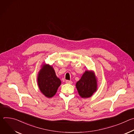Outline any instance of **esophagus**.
Segmentation results:
<instances>
[{"label": "esophagus", "mask_w": 134, "mask_h": 134, "mask_svg": "<svg viewBox=\"0 0 134 134\" xmlns=\"http://www.w3.org/2000/svg\"><path fill=\"white\" fill-rule=\"evenodd\" d=\"M66 83L67 84H72V81H69V80H66Z\"/></svg>", "instance_id": "34e87169"}]
</instances>
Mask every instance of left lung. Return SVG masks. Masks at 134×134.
Masks as SVG:
<instances>
[{
    "label": "left lung",
    "mask_w": 134,
    "mask_h": 134,
    "mask_svg": "<svg viewBox=\"0 0 134 134\" xmlns=\"http://www.w3.org/2000/svg\"><path fill=\"white\" fill-rule=\"evenodd\" d=\"M79 94L83 98L91 97L97 91V80L93 71L86 70L83 74L81 79L76 84Z\"/></svg>",
    "instance_id": "obj_1"
}]
</instances>
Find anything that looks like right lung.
<instances>
[{
  "instance_id": "1",
  "label": "right lung",
  "mask_w": 134,
  "mask_h": 134,
  "mask_svg": "<svg viewBox=\"0 0 134 134\" xmlns=\"http://www.w3.org/2000/svg\"><path fill=\"white\" fill-rule=\"evenodd\" d=\"M61 83L60 80L57 77L53 67L49 65H43L38 73L37 84L44 96L48 98L53 97Z\"/></svg>"
}]
</instances>
